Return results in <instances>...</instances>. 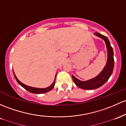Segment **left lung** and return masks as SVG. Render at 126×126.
<instances>
[{
    "label": "left lung",
    "mask_w": 126,
    "mask_h": 126,
    "mask_svg": "<svg viewBox=\"0 0 126 126\" xmlns=\"http://www.w3.org/2000/svg\"><path fill=\"white\" fill-rule=\"evenodd\" d=\"M94 34L99 36V38H102L105 42L108 51V60L106 62V66H105L104 69L96 77L88 80V81H80L72 75V79L75 84L78 87L85 90H93L100 87L109 79L110 75L112 74L113 69H114V52H113V49L110 44V41L107 37L104 35H102L99 33H94Z\"/></svg>",
    "instance_id": "8db88e82"
}]
</instances>
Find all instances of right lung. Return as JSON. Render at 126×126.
<instances>
[{
  "instance_id": "1",
  "label": "right lung",
  "mask_w": 126,
  "mask_h": 126,
  "mask_svg": "<svg viewBox=\"0 0 126 126\" xmlns=\"http://www.w3.org/2000/svg\"><path fill=\"white\" fill-rule=\"evenodd\" d=\"M13 73H14V77H15V78H16V81H17L18 83L20 84L21 86L23 87V88H25L26 90H27L28 92L32 93H34V94H36V93H37V94L45 93H47L48 92H49L50 90H51L52 88H53L54 87L55 82H56V78H55L54 81L53 83H52L51 85H50V86L48 87H47L45 88H35V87H32L27 86V85L23 84L22 82H21L18 79V78H16V75H15L14 72V71H13Z\"/></svg>"
}]
</instances>
